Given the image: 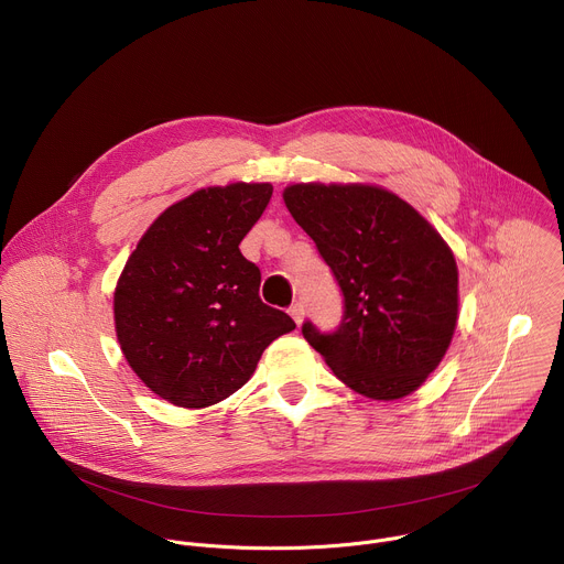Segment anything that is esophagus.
Instances as JSON below:
<instances>
[{
    "label": "esophagus",
    "mask_w": 564,
    "mask_h": 564,
    "mask_svg": "<svg viewBox=\"0 0 564 564\" xmlns=\"http://www.w3.org/2000/svg\"><path fill=\"white\" fill-rule=\"evenodd\" d=\"M288 312H290V316L294 318V324H296V326H301V324H303V314H305V310H303V305H301V303L290 305V310H288Z\"/></svg>",
    "instance_id": "1"
}]
</instances>
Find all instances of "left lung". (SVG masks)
Segmentation results:
<instances>
[{"mask_svg":"<svg viewBox=\"0 0 564 564\" xmlns=\"http://www.w3.org/2000/svg\"><path fill=\"white\" fill-rule=\"evenodd\" d=\"M344 292L335 333L303 337L355 392L392 401L415 392L457 326V263L440 231L377 185L296 183L283 192Z\"/></svg>","mask_w":564,"mask_h":564,"instance_id":"obj_1","label":"left lung"}]
</instances>
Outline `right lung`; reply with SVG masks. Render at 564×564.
I'll return each instance as SVG.
<instances>
[{
	"instance_id": "obj_1",
	"label": "right lung",
	"mask_w": 564,
	"mask_h": 564,
	"mask_svg": "<svg viewBox=\"0 0 564 564\" xmlns=\"http://www.w3.org/2000/svg\"><path fill=\"white\" fill-rule=\"evenodd\" d=\"M270 198V183L194 192L149 225L118 279L122 355L174 406L218 404L248 383L274 339L296 328L261 301V270L238 250Z\"/></svg>"
}]
</instances>
